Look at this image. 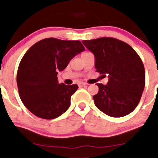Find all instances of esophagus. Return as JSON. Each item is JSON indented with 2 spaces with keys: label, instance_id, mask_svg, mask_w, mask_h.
Here are the masks:
<instances>
[{
  "label": "esophagus",
  "instance_id": "1",
  "mask_svg": "<svg viewBox=\"0 0 158 158\" xmlns=\"http://www.w3.org/2000/svg\"><path fill=\"white\" fill-rule=\"evenodd\" d=\"M86 85H87V83H85V82H80L78 83V85H79V87H83Z\"/></svg>",
  "mask_w": 158,
  "mask_h": 158
}]
</instances>
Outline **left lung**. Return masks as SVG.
<instances>
[{
  "label": "left lung",
  "instance_id": "left-lung-1",
  "mask_svg": "<svg viewBox=\"0 0 158 158\" xmlns=\"http://www.w3.org/2000/svg\"><path fill=\"white\" fill-rule=\"evenodd\" d=\"M82 44L95 55L96 72L109 75L107 85L96 84L98 92L93 96L96 107L111 117L130 114L139 103L145 85L144 64L138 54L128 44L112 37Z\"/></svg>",
  "mask_w": 158,
  "mask_h": 158
}]
</instances>
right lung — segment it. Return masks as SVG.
<instances>
[{"label":"right lung","mask_w":158,"mask_h":158,"mask_svg":"<svg viewBox=\"0 0 158 158\" xmlns=\"http://www.w3.org/2000/svg\"><path fill=\"white\" fill-rule=\"evenodd\" d=\"M85 47L79 40L46 38L33 44L23 55L17 69L19 95L30 112L53 119L65 112L78 85L59 84L57 74Z\"/></svg>","instance_id":"1"}]
</instances>
